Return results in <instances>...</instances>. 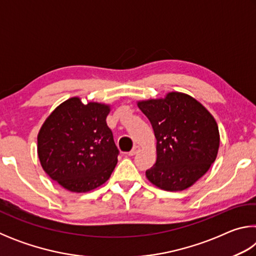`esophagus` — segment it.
Here are the masks:
<instances>
[{
  "instance_id": "34e87169",
  "label": "esophagus",
  "mask_w": 256,
  "mask_h": 256,
  "mask_svg": "<svg viewBox=\"0 0 256 256\" xmlns=\"http://www.w3.org/2000/svg\"><path fill=\"white\" fill-rule=\"evenodd\" d=\"M138 151H140V146H134L133 149L128 152V156H131V157H132V156L136 154L138 152Z\"/></svg>"
}]
</instances>
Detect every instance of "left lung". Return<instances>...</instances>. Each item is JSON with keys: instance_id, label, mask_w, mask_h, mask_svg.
<instances>
[{"instance_id": "1", "label": "left lung", "mask_w": 256, "mask_h": 256, "mask_svg": "<svg viewBox=\"0 0 256 256\" xmlns=\"http://www.w3.org/2000/svg\"><path fill=\"white\" fill-rule=\"evenodd\" d=\"M156 138L157 160L146 172L157 188L176 192L192 186L210 170L218 154L220 134L211 112L188 94L138 100Z\"/></svg>"}]
</instances>
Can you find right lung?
Returning <instances> with one entry per match:
<instances>
[{"label":"right lung","mask_w":256,"mask_h":256,"mask_svg":"<svg viewBox=\"0 0 256 256\" xmlns=\"http://www.w3.org/2000/svg\"><path fill=\"white\" fill-rule=\"evenodd\" d=\"M110 104L72 97L55 108L37 136V154L52 180L73 193H86L110 180L118 150L106 118Z\"/></svg>","instance_id":"1"}]
</instances>
